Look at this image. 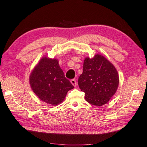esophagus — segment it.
<instances>
[{
	"label": "esophagus",
	"instance_id": "1",
	"mask_svg": "<svg viewBox=\"0 0 147 147\" xmlns=\"http://www.w3.org/2000/svg\"><path fill=\"white\" fill-rule=\"evenodd\" d=\"M71 83L72 84V85H73L74 86H77V82L75 80V79H71Z\"/></svg>",
	"mask_w": 147,
	"mask_h": 147
}]
</instances>
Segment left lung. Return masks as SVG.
Here are the masks:
<instances>
[{
	"label": "left lung",
	"instance_id": "1",
	"mask_svg": "<svg viewBox=\"0 0 147 147\" xmlns=\"http://www.w3.org/2000/svg\"><path fill=\"white\" fill-rule=\"evenodd\" d=\"M119 75L114 66L102 55L96 54L84 61L78 84L85 93V100L95 106L107 103L117 91Z\"/></svg>",
	"mask_w": 147,
	"mask_h": 147
}]
</instances>
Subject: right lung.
I'll list each match as a JSON object with an SVG mask.
<instances>
[{"label":"right lung","instance_id":"right-lung-1","mask_svg":"<svg viewBox=\"0 0 147 147\" xmlns=\"http://www.w3.org/2000/svg\"><path fill=\"white\" fill-rule=\"evenodd\" d=\"M30 84L38 98L53 106L63 102L67 92L74 88L64 76L58 61L47 57L41 59L32 70Z\"/></svg>","mask_w":147,"mask_h":147}]
</instances>
